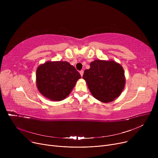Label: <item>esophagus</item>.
Listing matches in <instances>:
<instances>
[{
  "instance_id": "1",
  "label": "esophagus",
  "mask_w": 158,
  "mask_h": 158,
  "mask_svg": "<svg viewBox=\"0 0 158 158\" xmlns=\"http://www.w3.org/2000/svg\"><path fill=\"white\" fill-rule=\"evenodd\" d=\"M79 73H80V74H81V77L83 76V73H84V71L83 70H81L80 72H79Z\"/></svg>"
}]
</instances>
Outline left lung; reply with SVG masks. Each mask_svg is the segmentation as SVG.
<instances>
[{"instance_id": "1", "label": "left lung", "mask_w": 158, "mask_h": 158, "mask_svg": "<svg viewBox=\"0 0 158 158\" xmlns=\"http://www.w3.org/2000/svg\"><path fill=\"white\" fill-rule=\"evenodd\" d=\"M85 70L83 78L91 94L97 100L110 102L117 98L125 86L126 78L122 66L114 61L97 60Z\"/></svg>"}]
</instances>
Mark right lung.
Returning <instances> with one entry per match:
<instances>
[{
    "mask_svg": "<svg viewBox=\"0 0 158 158\" xmlns=\"http://www.w3.org/2000/svg\"><path fill=\"white\" fill-rule=\"evenodd\" d=\"M81 75L67 61H47L36 70L39 92L51 101H60L71 93Z\"/></svg>",
    "mask_w": 158,
    "mask_h": 158,
    "instance_id": "1",
    "label": "right lung"
}]
</instances>
